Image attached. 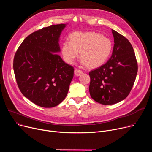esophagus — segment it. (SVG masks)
<instances>
[{
    "instance_id": "esophagus-1",
    "label": "esophagus",
    "mask_w": 152,
    "mask_h": 152,
    "mask_svg": "<svg viewBox=\"0 0 152 152\" xmlns=\"http://www.w3.org/2000/svg\"><path fill=\"white\" fill-rule=\"evenodd\" d=\"M83 73V71L80 70V69H76L75 70V75L76 76H81L82 74Z\"/></svg>"
}]
</instances>
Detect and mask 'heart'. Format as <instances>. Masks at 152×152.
<instances>
[{
  "label": "heart",
  "instance_id": "1",
  "mask_svg": "<svg viewBox=\"0 0 152 152\" xmlns=\"http://www.w3.org/2000/svg\"><path fill=\"white\" fill-rule=\"evenodd\" d=\"M70 42L64 41L61 47L63 58L73 63L80 52L82 63L90 69L97 68L104 63L112 50L111 40L96 32L75 31L69 36Z\"/></svg>",
  "mask_w": 152,
  "mask_h": 152
}]
</instances>
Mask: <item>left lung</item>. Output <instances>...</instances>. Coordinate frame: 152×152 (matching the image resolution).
Here are the masks:
<instances>
[{
	"label": "left lung",
	"mask_w": 152,
	"mask_h": 152,
	"mask_svg": "<svg viewBox=\"0 0 152 152\" xmlns=\"http://www.w3.org/2000/svg\"><path fill=\"white\" fill-rule=\"evenodd\" d=\"M112 33L115 44L110 58L89 73L91 97L106 105L115 104L128 96L138 70L136 57L128 39L113 29Z\"/></svg>",
	"instance_id": "1"
}]
</instances>
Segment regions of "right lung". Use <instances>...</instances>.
Returning a JSON list of instances; mask_svg holds the SVG:
<instances>
[{
    "mask_svg": "<svg viewBox=\"0 0 152 152\" xmlns=\"http://www.w3.org/2000/svg\"><path fill=\"white\" fill-rule=\"evenodd\" d=\"M65 24L40 29L27 36L13 59V70L22 94L34 104L52 108L65 99L74 68L55 53Z\"/></svg>",
    "mask_w": 152,
    "mask_h": 152,
    "instance_id": "1",
    "label": "right lung"
}]
</instances>
